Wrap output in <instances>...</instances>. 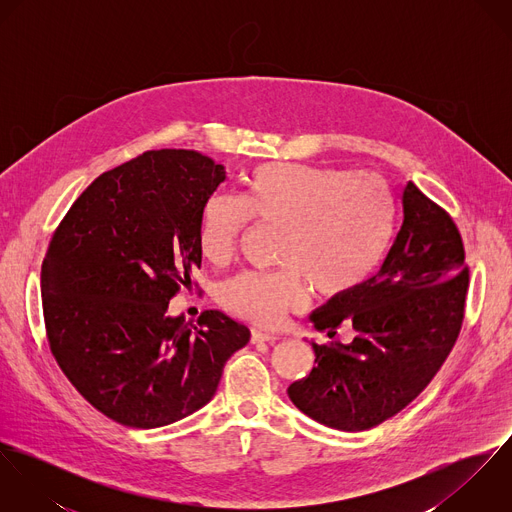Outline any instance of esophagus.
Wrapping results in <instances>:
<instances>
[{
  "label": "esophagus",
  "instance_id": "34e87169",
  "mask_svg": "<svg viewBox=\"0 0 512 512\" xmlns=\"http://www.w3.org/2000/svg\"><path fill=\"white\" fill-rule=\"evenodd\" d=\"M278 339L280 337L276 333H268V331H262V329H252V343H262V341L274 343Z\"/></svg>",
  "mask_w": 512,
  "mask_h": 512
}]
</instances>
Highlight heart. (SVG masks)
I'll return each instance as SVG.
<instances>
[{"mask_svg":"<svg viewBox=\"0 0 512 512\" xmlns=\"http://www.w3.org/2000/svg\"><path fill=\"white\" fill-rule=\"evenodd\" d=\"M396 197L378 175L305 163H264L240 199L211 197L201 213L199 248L220 266L232 260L250 219L284 228L286 270L244 272L220 288V303L256 323H280L305 303L357 292L382 266L396 228Z\"/></svg>","mask_w":512,"mask_h":512,"instance_id":"1","label":"heart"}]
</instances>
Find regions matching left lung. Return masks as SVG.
<instances>
[{"instance_id":"1","label":"left lung","mask_w":512,"mask_h":512,"mask_svg":"<svg viewBox=\"0 0 512 512\" xmlns=\"http://www.w3.org/2000/svg\"><path fill=\"white\" fill-rule=\"evenodd\" d=\"M402 226L380 270L357 292L329 299L309 321L349 345H313L311 372L288 396L311 420L363 432L404 410L436 376L457 341L469 270L457 226L412 181L402 191Z\"/></svg>"}]
</instances>
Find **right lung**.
Returning <instances> with one entry per match:
<instances>
[{"mask_svg":"<svg viewBox=\"0 0 512 512\" xmlns=\"http://www.w3.org/2000/svg\"><path fill=\"white\" fill-rule=\"evenodd\" d=\"M226 179L191 149H157L102 173L74 201L41 268L51 353L110 420L151 430L213 400L250 329L222 311L199 325L169 299L201 268L199 224Z\"/></svg>","mask_w":512,"mask_h":512,"instance_id":"obj_1","label":"right lung"}]
</instances>
